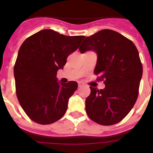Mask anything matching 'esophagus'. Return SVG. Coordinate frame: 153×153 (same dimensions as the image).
I'll use <instances>...</instances> for the list:
<instances>
[{"label": "esophagus", "instance_id": "34e87169", "mask_svg": "<svg viewBox=\"0 0 153 153\" xmlns=\"http://www.w3.org/2000/svg\"><path fill=\"white\" fill-rule=\"evenodd\" d=\"M82 86H83V84L79 82V87H82Z\"/></svg>", "mask_w": 153, "mask_h": 153}]
</instances>
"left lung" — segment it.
Instances as JSON below:
<instances>
[{
	"mask_svg": "<svg viewBox=\"0 0 153 153\" xmlns=\"http://www.w3.org/2000/svg\"><path fill=\"white\" fill-rule=\"evenodd\" d=\"M94 51L98 55L94 74L104 80L105 87L92 86L86 99L88 117L102 126L120 122L130 112L139 94L143 67L137 49L130 39L118 32L103 29L86 37L79 51Z\"/></svg>",
	"mask_w": 153,
	"mask_h": 153,
	"instance_id": "obj_1",
	"label": "left lung"
}]
</instances>
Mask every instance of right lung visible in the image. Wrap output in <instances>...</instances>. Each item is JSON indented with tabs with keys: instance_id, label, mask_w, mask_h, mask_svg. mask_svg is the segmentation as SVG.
<instances>
[{
	"instance_id": "obj_1",
	"label": "right lung",
	"mask_w": 153,
	"mask_h": 153,
	"mask_svg": "<svg viewBox=\"0 0 153 153\" xmlns=\"http://www.w3.org/2000/svg\"><path fill=\"white\" fill-rule=\"evenodd\" d=\"M84 37L44 29L27 38L20 46L14 66L16 93L25 114L35 122L54 123L67 111L78 83H59L56 74Z\"/></svg>"
}]
</instances>
